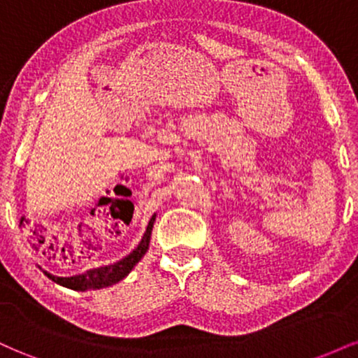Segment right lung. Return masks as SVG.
Segmentation results:
<instances>
[{"mask_svg": "<svg viewBox=\"0 0 358 358\" xmlns=\"http://www.w3.org/2000/svg\"><path fill=\"white\" fill-rule=\"evenodd\" d=\"M156 220V213H153L150 222L146 225V231L143 234L141 241H139L138 248L133 249V252L127 254L126 257H122L121 261L114 262V264L101 266V268H92L87 269L85 273L76 274V276H55V274L48 273L43 269V273L52 279L57 285L69 287L73 291H87V289H101V287H109L116 282L124 279L131 271L134 269V266L141 261L143 256L150 249V241H151V232H153V225ZM42 269V268H40Z\"/></svg>", "mask_w": 358, "mask_h": 358, "instance_id": "1", "label": "right lung"}]
</instances>
